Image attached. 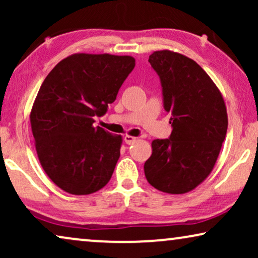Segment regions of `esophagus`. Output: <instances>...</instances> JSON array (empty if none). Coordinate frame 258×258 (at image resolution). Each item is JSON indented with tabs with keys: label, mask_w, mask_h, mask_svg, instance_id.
Returning <instances> with one entry per match:
<instances>
[{
	"label": "esophagus",
	"mask_w": 258,
	"mask_h": 258,
	"mask_svg": "<svg viewBox=\"0 0 258 258\" xmlns=\"http://www.w3.org/2000/svg\"><path fill=\"white\" fill-rule=\"evenodd\" d=\"M136 141H137V139H136V137H134V136H130V135L124 136V142L126 144H133V143H135Z\"/></svg>",
	"instance_id": "34e87169"
}]
</instances>
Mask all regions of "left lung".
Masks as SVG:
<instances>
[{"instance_id":"obj_1","label":"left lung","mask_w":258,"mask_h":258,"mask_svg":"<svg viewBox=\"0 0 258 258\" xmlns=\"http://www.w3.org/2000/svg\"><path fill=\"white\" fill-rule=\"evenodd\" d=\"M149 62L161 79L172 132L169 139L151 142L144 175L160 191L189 192L213 171L227 135L223 96L210 76L184 55L157 50Z\"/></svg>"}]
</instances>
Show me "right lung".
<instances>
[{"mask_svg":"<svg viewBox=\"0 0 258 258\" xmlns=\"http://www.w3.org/2000/svg\"><path fill=\"white\" fill-rule=\"evenodd\" d=\"M135 67L133 56L77 52L56 64L38 90L30 124L48 177L72 195H89L110 181L122 136L94 126Z\"/></svg>","mask_w":258,"mask_h":258,"instance_id":"1","label":"right lung"}]
</instances>
